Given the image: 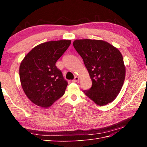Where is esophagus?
<instances>
[{
	"label": "esophagus",
	"instance_id": "esophagus-1",
	"mask_svg": "<svg viewBox=\"0 0 147 147\" xmlns=\"http://www.w3.org/2000/svg\"><path fill=\"white\" fill-rule=\"evenodd\" d=\"M78 81H79V78L76 76V77L74 78V80H72V82H78Z\"/></svg>",
	"mask_w": 147,
	"mask_h": 147
}]
</instances>
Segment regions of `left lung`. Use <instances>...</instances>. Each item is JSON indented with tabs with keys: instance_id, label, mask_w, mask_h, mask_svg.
<instances>
[{
	"instance_id": "left-lung-1",
	"label": "left lung",
	"mask_w": 147,
	"mask_h": 147,
	"mask_svg": "<svg viewBox=\"0 0 147 147\" xmlns=\"http://www.w3.org/2000/svg\"><path fill=\"white\" fill-rule=\"evenodd\" d=\"M73 46L82 57L92 81L91 88L83 92L98 105L113 101L125 79V66L119 51L98 40H76Z\"/></svg>"
}]
</instances>
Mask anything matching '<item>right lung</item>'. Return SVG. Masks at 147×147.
Segmentation results:
<instances>
[{
    "mask_svg": "<svg viewBox=\"0 0 147 147\" xmlns=\"http://www.w3.org/2000/svg\"><path fill=\"white\" fill-rule=\"evenodd\" d=\"M71 42V40H61L41 43L21 62L20 78L22 88L35 104L49 107L64 94L67 82L55 63Z\"/></svg>",
    "mask_w": 147,
    "mask_h": 147,
    "instance_id": "right-lung-1",
    "label": "right lung"
}]
</instances>
